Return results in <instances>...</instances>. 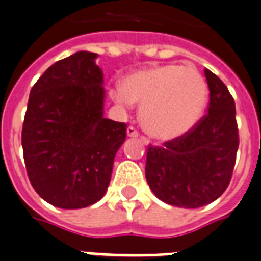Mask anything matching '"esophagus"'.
<instances>
[{"instance_id": "1", "label": "esophagus", "mask_w": 261, "mask_h": 261, "mask_svg": "<svg viewBox=\"0 0 261 261\" xmlns=\"http://www.w3.org/2000/svg\"><path fill=\"white\" fill-rule=\"evenodd\" d=\"M126 134H127V136H129V138H138V136H139V132H138V130H136L134 126L127 127Z\"/></svg>"}]
</instances>
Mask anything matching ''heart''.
<instances>
[{"mask_svg":"<svg viewBox=\"0 0 261 261\" xmlns=\"http://www.w3.org/2000/svg\"><path fill=\"white\" fill-rule=\"evenodd\" d=\"M116 104L142 105L140 123L157 140H173L190 132L204 114L208 84L197 68L178 63L143 68L111 90Z\"/></svg>","mask_w":261,"mask_h":261,"instance_id":"heart-1","label":"heart"}]
</instances>
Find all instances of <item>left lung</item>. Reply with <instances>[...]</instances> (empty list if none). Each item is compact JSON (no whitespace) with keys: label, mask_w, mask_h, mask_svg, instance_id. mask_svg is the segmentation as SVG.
Masks as SVG:
<instances>
[{"label":"left lung","mask_w":261,"mask_h":261,"mask_svg":"<svg viewBox=\"0 0 261 261\" xmlns=\"http://www.w3.org/2000/svg\"><path fill=\"white\" fill-rule=\"evenodd\" d=\"M208 114L186 135L149 146L146 180L163 202L199 208L214 202L228 188L233 173L239 134L233 97L222 80L208 68Z\"/></svg>","instance_id":"left-lung-1"}]
</instances>
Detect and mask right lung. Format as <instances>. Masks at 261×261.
Returning <instances> with one entry per match:
<instances>
[{
    "label": "right lung",
    "instance_id": "right-lung-1",
    "mask_svg": "<svg viewBox=\"0 0 261 261\" xmlns=\"http://www.w3.org/2000/svg\"><path fill=\"white\" fill-rule=\"evenodd\" d=\"M97 53L77 51L39 77L22 127L27 173L35 191L63 210L95 204L110 186L126 123L104 118Z\"/></svg>",
    "mask_w": 261,
    "mask_h": 261
}]
</instances>
